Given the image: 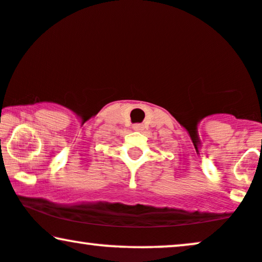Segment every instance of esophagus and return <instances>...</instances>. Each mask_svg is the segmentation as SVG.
I'll return each mask as SVG.
<instances>
[{
    "mask_svg": "<svg viewBox=\"0 0 262 262\" xmlns=\"http://www.w3.org/2000/svg\"><path fill=\"white\" fill-rule=\"evenodd\" d=\"M133 129L135 132H142L144 130V124H133Z\"/></svg>",
    "mask_w": 262,
    "mask_h": 262,
    "instance_id": "34e87169",
    "label": "esophagus"
}]
</instances>
